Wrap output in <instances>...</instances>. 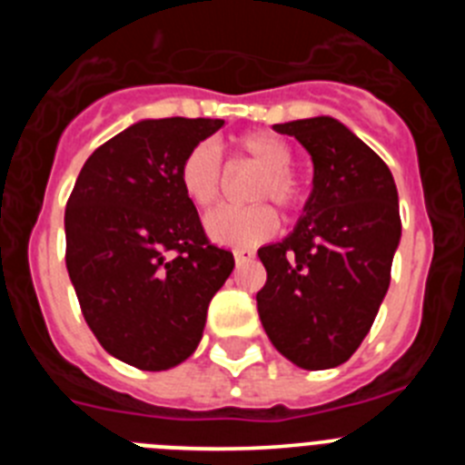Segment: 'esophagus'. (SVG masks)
Segmentation results:
<instances>
[{"mask_svg":"<svg viewBox=\"0 0 465 465\" xmlns=\"http://www.w3.org/2000/svg\"><path fill=\"white\" fill-rule=\"evenodd\" d=\"M235 262L237 265H244V262H249V261H253V258H256V252H253V249H235Z\"/></svg>","mask_w":465,"mask_h":465,"instance_id":"obj_1","label":"esophagus"}]
</instances>
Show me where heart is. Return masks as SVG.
I'll return each mask as SVG.
<instances>
[{
	"label": "heart",
	"mask_w": 465,
	"mask_h": 465,
	"mask_svg": "<svg viewBox=\"0 0 465 465\" xmlns=\"http://www.w3.org/2000/svg\"><path fill=\"white\" fill-rule=\"evenodd\" d=\"M232 149L242 160L261 167L256 174L249 200L256 204L225 207L207 219V232L213 242L228 246H253L274 235L279 219L268 203L277 204L282 212H293L302 203V182L291 170L293 151L282 137L272 133H246L232 139ZM223 160L212 142L195 143L179 165V186L186 200L197 209H212L223 195Z\"/></svg>",
	"instance_id": "1"
}]
</instances>
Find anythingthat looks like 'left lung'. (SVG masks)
<instances>
[{"label":"left lung","mask_w":465,"mask_h":465,"mask_svg":"<svg viewBox=\"0 0 465 465\" xmlns=\"http://www.w3.org/2000/svg\"><path fill=\"white\" fill-rule=\"evenodd\" d=\"M314 163L305 213L283 242L258 249L261 323L279 354L305 371L349 361L372 328L401 240L398 191L384 160L335 118L274 125Z\"/></svg>","instance_id":"8db88e82"}]
</instances>
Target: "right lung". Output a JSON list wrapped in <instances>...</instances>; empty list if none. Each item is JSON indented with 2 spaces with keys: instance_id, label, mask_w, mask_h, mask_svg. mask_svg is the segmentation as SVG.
I'll return each instance as SVG.
<instances>
[{
  "instance_id": "obj_1",
  "label": "right lung",
  "mask_w": 465,
  "mask_h": 465,
  "mask_svg": "<svg viewBox=\"0 0 465 465\" xmlns=\"http://www.w3.org/2000/svg\"><path fill=\"white\" fill-rule=\"evenodd\" d=\"M219 118L142 121L85 160L64 209L67 272L111 356L167 371L195 351L235 258L212 244L179 186L183 155Z\"/></svg>"
}]
</instances>
